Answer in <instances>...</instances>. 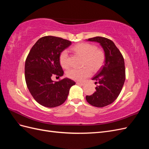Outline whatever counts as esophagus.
<instances>
[{
	"instance_id": "obj_1",
	"label": "esophagus",
	"mask_w": 149,
	"mask_h": 149,
	"mask_svg": "<svg viewBox=\"0 0 149 149\" xmlns=\"http://www.w3.org/2000/svg\"><path fill=\"white\" fill-rule=\"evenodd\" d=\"M76 84H81V85H83V86L85 85L84 83H81V82H77V83H76Z\"/></svg>"
}]
</instances>
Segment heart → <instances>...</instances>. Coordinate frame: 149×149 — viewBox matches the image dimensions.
<instances>
[{
    "label": "heart",
    "instance_id": "1",
    "mask_svg": "<svg viewBox=\"0 0 149 149\" xmlns=\"http://www.w3.org/2000/svg\"><path fill=\"white\" fill-rule=\"evenodd\" d=\"M79 55L84 57L81 68H72L67 71L66 75L71 79L82 81L89 77L93 73L100 71L104 64L106 56L103 50L97 48L94 45L88 43H80L76 45L72 48ZM59 61L63 68H68L70 61L68 52L65 49L60 54Z\"/></svg>",
    "mask_w": 149,
    "mask_h": 149
}]
</instances>
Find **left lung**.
I'll return each instance as SVG.
<instances>
[{
  "label": "left lung",
  "instance_id": "obj_1",
  "mask_svg": "<svg viewBox=\"0 0 149 149\" xmlns=\"http://www.w3.org/2000/svg\"><path fill=\"white\" fill-rule=\"evenodd\" d=\"M87 41L97 42L105 53L104 65L92 78L99 83L96 91L91 96H86L90 104L102 107L111 104L118 97L125 79L124 58L112 40L102 37L89 38Z\"/></svg>",
  "mask_w": 149,
  "mask_h": 149
}]
</instances>
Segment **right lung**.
Here are the masks:
<instances>
[{
  "label": "right lung",
  "mask_w": 149,
  "mask_h": 149,
  "mask_svg": "<svg viewBox=\"0 0 149 149\" xmlns=\"http://www.w3.org/2000/svg\"><path fill=\"white\" fill-rule=\"evenodd\" d=\"M71 42L54 36L42 37L35 43L26 57L25 78L27 88L35 100L47 107L61 105L66 100L70 88L76 84L66 78L54 82L53 75L60 77L63 71L60 54Z\"/></svg>",
  "instance_id": "add662e5"
}]
</instances>
